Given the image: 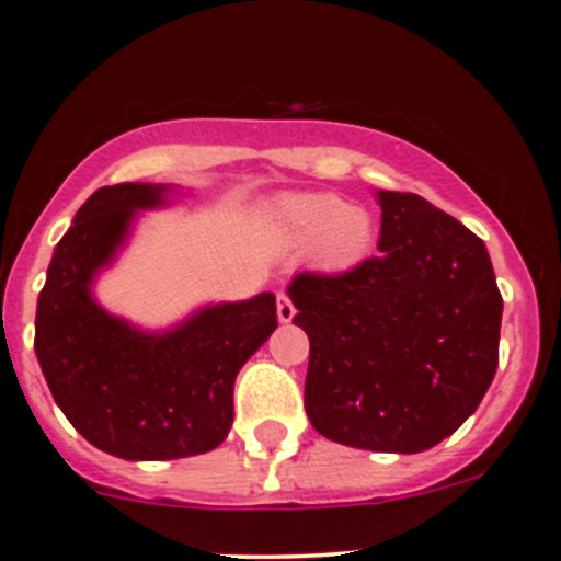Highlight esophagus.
<instances>
[{"label": "esophagus", "instance_id": "esophagus-1", "mask_svg": "<svg viewBox=\"0 0 561 561\" xmlns=\"http://www.w3.org/2000/svg\"><path fill=\"white\" fill-rule=\"evenodd\" d=\"M276 317H279V322H290L296 317V307H293L287 293H276Z\"/></svg>", "mask_w": 561, "mask_h": 561}]
</instances>
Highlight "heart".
<instances>
[{"label": "heart", "mask_w": 561, "mask_h": 561, "mask_svg": "<svg viewBox=\"0 0 561 561\" xmlns=\"http://www.w3.org/2000/svg\"><path fill=\"white\" fill-rule=\"evenodd\" d=\"M274 219L293 244L309 247L320 241L322 260L333 268H353L375 247V217L339 195L317 192L282 197Z\"/></svg>", "instance_id": "obj_1"}]
</instances>
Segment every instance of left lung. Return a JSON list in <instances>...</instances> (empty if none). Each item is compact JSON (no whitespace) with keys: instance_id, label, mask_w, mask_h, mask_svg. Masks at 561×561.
<instances>
[{"instance_id":"8db88e82","label":"left lung","mask_w":561,"mask_h":561,"mask_svg":"<svg viewBox=\"0 0 561 561\" xmlns=\"http://www.w3.org/2000/svg\"><path fill=\"white\" fill-rule=\"evenodd\" d=\"M380 254L287 293L309 336L304 407L322 437L421 454L456 432L494 380L502 296L485 244L412 192H377Z\"/></svg>"}]
</instances>
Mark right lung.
<instances>
[{"instance_id": "obj_1", "label": "right lung", "mask_w": 561, "mask_h": 561, "mask_svg": "<svg viewBox=\"0 0 561 561\" xmlns=\"http://www.w3.org/2000/svg\"><path fill=\"white\" fill-rule=\"evenodd\" d=\"M168 192L133 181L94 192L56 244L37 298L35 353L54 401L94 448L127 461L217 448L233 426L236 375L276 328L274 293L208 304L160 333L94 301V276L138 211L165 206Z\"/></svg>"}]
</instances>
